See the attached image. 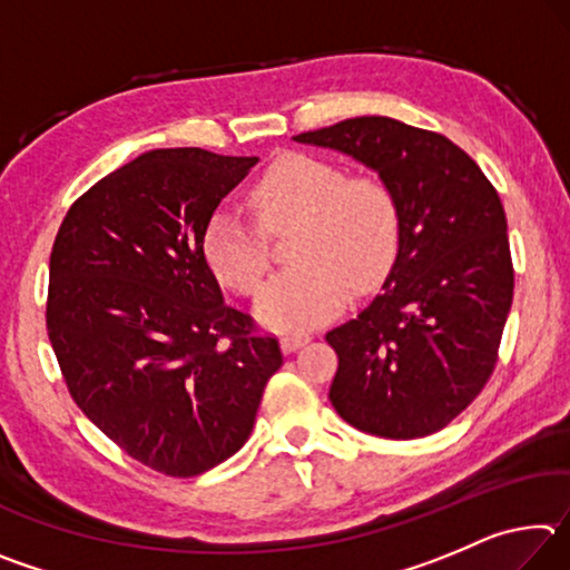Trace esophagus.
<instances>
[{"label":"esophagus","mask_w":570,"mask_h":570,"mask_svg":"<svg viewBox=\"0 0 570 570\" xmlns=\"http://www.w3.org/2000/svg\"><path fill=\"white\" fill-rule=\"evenodd\" d=\"M312 340V336L308 334H286V336H282V350L286 352V354H292V352H296V350H302V346Z\"/></svg>","instance_id":"1"}]
</instances>
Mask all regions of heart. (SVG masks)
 Wrapping results in <instances>:
<instances>
[{
  "label": "heart",
  "mask_w": 570,
  "mask_h": 570,
  "mask_svg": "<svg viewBox=\"0 0 570 570\" xmlns=\"http://www.w3.org/2000/svg\"><path fill=\"white\" fill-rule=\"evenodd\" d=\"M258 225L218 208L206 226V258L220 284L250 296L272 268L268 236L296 224L292 258L256 302L258 322L278 332L322 324L354 292H366L397 250L400 208L372 176H346L336 163L288 153L264 170L248 193Z\"/></svg>",
  "instance_id": "1"
}]
</instances>
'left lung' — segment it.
Masks as SVG:
<instances>
[{"mask_svg": "<svg viewBox=\"0 0 570 570\" xmlns=\"http://www.w3.org/2000/svg\"><path fill=\"white\" fill-rule=\"evenodd\" d=\"M377 170L400 208L382 294L326 332L340 356L330 400L356 430L414 440L445 428L498 362L513 258L498 190L445 135L382 115L294 135Z\"/></svg>", "mask_w": 570, "mask_h": 570, "instance_id": "obj_1", "label": "left lung"}]
</instances>
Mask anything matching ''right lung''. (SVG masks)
Instances as JSON below:
<instances>
[{"mask_svg":"<svg viewBox=\"0 0 570 570\" xmlns=\"http://www.w3.org/2000/svg\"><path fill=\"white\" fill-rule=\"evenodd\" d=\"M258 158L163 148L67 210L50 256L47 334L72 400L132 460L200 475L244 448L276 336L224 304L206 226Z\"/></svg>","mask_w":570,"mask_h":570,"instance_id":"obj_1","label":"right lung"}]
</instances>
